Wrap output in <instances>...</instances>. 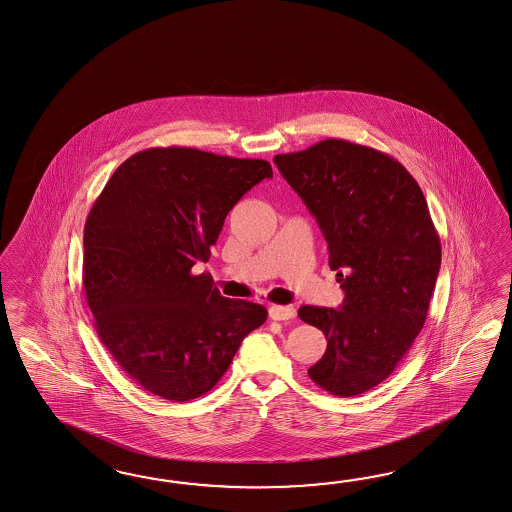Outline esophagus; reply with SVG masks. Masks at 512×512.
I'll list each match as a JSON object with an SVG mask.
<instances>
[{
	"label": "esophagus",
	"instance_id": "1",
	"mask_svg": "<svg viewBox=\"0 0 512 512\" xmlns=\"http://www.w3.org/2000/svg\"><path fill=\"white\" fill-rule=\"evenodd\" d=\"M269 317L275 321H289L295 317V308L293 306H271Z\"/></svg>",
	"mask_w": 512,
	"mask_h": 512
}]
</instances>
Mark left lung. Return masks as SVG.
<instances>
[{"instance_id": "1", "label": "left lung", "mask_w": 512, "mask_h": 512, "mask_svg": "<svg viewBox=\"0 0 512 512\" xmlns=\"http://www.w3.org/2000/svg\"><path fill=\"white\" fill-rule=\"evenodd\" d=\"M275 163L319 224L345 291L340 310H299L327 338L308 375L328 394H364L394 373L427 319L442 245L423 191L397 159L343 139Z\"/></svg>"}]
</instances>
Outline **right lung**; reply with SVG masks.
Wrapping results in <instances>:
<instances>
[{
	"instance_id": "add662e5",
	"label": "right lung",
	"mask_w": 512,
	"mask_h": 512,
	"mask_svg": "<svg viewBox=\"0 0 512 512\" xmlns=\"http://www.w3.org/2000/svg\"><path fill=\"white\" fill-rule=\"evenodd\" d=\"M273 169L197 148H148L126 159L83 236V288L94 328L139 386L169 401L210 392L267 310L221 297L208 262L228 211Z\"/></svg>"
}]
</instances>
